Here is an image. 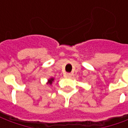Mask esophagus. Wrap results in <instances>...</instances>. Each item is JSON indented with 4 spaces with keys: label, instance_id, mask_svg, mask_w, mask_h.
<instances>
[{
    "label": "esophagus",
    "instance_id": "obj_1",
    "mask_svg": "<svg viewBox=\"0 0 128 128\" xmlns=\"http://www.w3.org/2000/svg\"><path fill=\"white\" fill-rule=\"evenodd\" d=\"M72 75V73H70V72H68V73H66V76L67 78H71Z\"/></svg>",
    "mask_w": 128,
    "mask_h": 128
}]
</instances>
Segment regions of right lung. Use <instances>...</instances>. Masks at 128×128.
I'll return each instance as SVG.
<instances>
[{"label": "right lung", "mask_w": 128, "mask_h": 128, "mask_svg": "<svg viewBox=\"0 0 128 128\" xmlns=\"http://www.w3.org/2000/svg\"><path fill=\"white\" fill-rule=\"evenodd\" d=\"M53 80H54L53 78H51V79H50V80H48V82H49V84H50V85H51L52 82L53 81Z\"/></svg>", "instance_id": "obj_1"}]
</instances>
